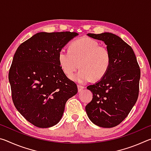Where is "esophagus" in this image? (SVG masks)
Returning <instances> with one entry per match:
<instances>
[{"instance_id":"esophagus-1","label":"esophagus","mask_w":151,"mask_h":151,"mask_svg":"<svg viewBox=\"0 0 151 151\" xmlns=\"http://www.w3.org/2000/svg\"><path fill=\"white\" fill-rule=\"evenodd\" d=\"M77 87H78V92H81L82 90H83V89L85 88V87H84L83 86H81V85H78Z\"/></svg>"}]
</instances>
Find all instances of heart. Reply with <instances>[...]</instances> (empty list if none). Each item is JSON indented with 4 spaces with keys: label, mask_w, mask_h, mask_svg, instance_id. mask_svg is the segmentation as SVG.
<instances>
[{
    "label": "heart",
    "mask_w": 151,
    "mask_h": 151,
    "mask_svg": "<svg viewBox=\"0 0 151 151\" xmlns=\"http://www.w3.org/2000/svg\"><path fill=\"white\" fill-rule=\"evenodd\" d=\"M58 63L65 75L69 76L79 67L80 70L70 76L79 83H85L93 79L99 81L109 70L111 55L108 48L88 37H82L73 41L69 51L60 50Z\"/></svg>",
    "instance_id": "1"
}]
</instances>
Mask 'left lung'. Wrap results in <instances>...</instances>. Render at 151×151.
Segmentation results:
<instances>
[{"label": "left lung", "mask_w": 151, "mask_h": 151, "mask_svg": "<svg viewBox=\"0 0 151 151\" xmlns=\"http://www.w3.org/2000/svg\"><path fill=\"white\" fill-rule=\"evenodd\" d=\"M102 40L111 55L108 72L100 81L87 86L93 94L85 107L92 122L103 128L119 124L136 103L139 91L140 70L132 48L121 38L111 32L88 33Z\"/></svg>", "instance_id": "8db88e82"}]
</instances>
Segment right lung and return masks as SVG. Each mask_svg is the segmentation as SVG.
Masks as SVG:
<instances>
[{
	"label": "right lung",
	"mask_w": 151,
	"mask_h": 151,
	"mask_svg": "<svg viewBox=\"0 0 151 151\" xmlns=\"http://www.w3.org/2000/svg\"><path fill=\"white\" fill-rule=\"evenodd\" d=\"M78 34L45 32L33 35L15 52L9 80L16 109L30 123L49 128L60 121L68 99L77 86L64 73L58 52Z\"/></svg>",
	"instance_id": "right-lung-1"
}]
</instances>
